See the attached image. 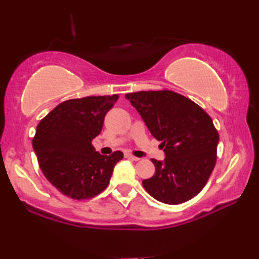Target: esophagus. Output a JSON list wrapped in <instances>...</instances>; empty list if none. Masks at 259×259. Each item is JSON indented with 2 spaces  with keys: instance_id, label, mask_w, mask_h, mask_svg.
Here are the masks:
<instances>
[{
  "instance_id": "obj_1",
  "label": "esophagus",
  "mask_w": 259,
  "mask_h": 259,
  "mask_svg": "<svg viewBox=\"0 0 259 259\" xmlns=\"http://www.w3.org/2000/svg\"><path fill=\"white\" fill-rule=\"evenodd\" d=\"M125 157H126V158H128V159H132V160H134V161L139 160V158H138V157H134V155L130 154V153H125Z\"/></svg>"
}]
</instances>
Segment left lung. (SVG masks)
Returning <instances> with one entry per match:
<instances>
[{
  "label": "left lung",
  "mask_w": 259,
  "mask_h": 259,
  "mask_svg": "<svg viewBox=\"0 0 259 259\" xmlns=\"http://www.w3.org/2000/svg\"><path fill=\"white\" fill-rule=\"evenodd\" d=\"M148 131L162 141L164 160L152 159L154 176L143 186L154 199L177 205L203 190L217 160L219 136L210 115L196 102L171 91L128 93Z\"/></svg>",
  "instance_id": "left-lung-1"
}]
</instances>
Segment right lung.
<instances>
[{
	"mask_svg": "<svg viewBox=\"0 0 259 259\" xmlns=\"http://www.w3.org/2000/svg\"><path fill=\"white\" fill-rule=\"evenodd\" d=\"M118 98L113 94L63 101L36 127L33 148L40 168L53 186L72 199H90L102 192L123 158L120 151L102 155L92 145Z\"/></svg>",
	"mask_w": 259,
	"mask_h": 259,
	"instance_id": "1",
	"label": "right lung"
}]
</instances>
